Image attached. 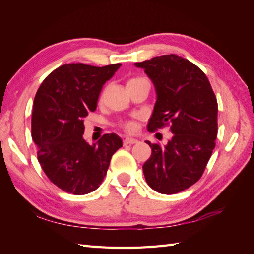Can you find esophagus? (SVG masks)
Here are the masks:
<instances>
[{"mask_svg":"<svg viewBox=\"0 0 254 254\" xmlns=\"http://www.w3.org/2000/svg\"><path fill=\"white\" fill-rule=\"evenodd\" d=\"M136 143H138L137 139L132 138V137H126L123 141L124 145H132V144H136Z\"/></svg>","mask_w":254,"mask_h":254,"instance_id":"34e87169","label":"esophagus"}]
</instances>
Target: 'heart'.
<instances>
[{"instance_id":"obj_1","label":"heart","mask_w":254,"mask_h":254,"mask_svg":"<svg viewBox=\"0 0 254 254\" xmlns=\"http://www.w3.org/2000/svg\"><path fill=\"white\" fill-rule=\"evenodd\" d=\"M141 78H143V77H134V78H131L130 80H128L127 83L134 82V80H137V79H141ZM121 126H122V127L124 128V131H127V132H128V133H133V132H135V131H136V128H137V124H136V122H135V121H133V120L123 122V123L121 124Z\"/></svg>"}]
</instances>
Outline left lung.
<instances>
[{
  "mask_svg": "<svg viewBox=\"0 0 254 254\" xmlns=\"http://www.w3.org/2000/svg\"><path fill=\"white\" fill-rule=\"evenodd\" d=\"M135 65L145 69L157 94L147 130L169 127L174 133L164 146L146 142L152 156L143 165L145 179L155 191L176 194L199 180L212 156L217 137L216 96L202 69L182 57L165 55Z\"/></svg>",
  "mask_w": 254,
  "mask_h": 254,
  "instance_id": "obj_1",
  "label": "left lung"
}]
</instances>
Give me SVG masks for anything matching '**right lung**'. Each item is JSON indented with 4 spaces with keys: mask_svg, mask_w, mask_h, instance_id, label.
Listing matches in <instances>:
<instances>
[{
    "mask_svg": "<svg viewBox=\"0 0 254 254\" xmlns=\"http://www.w3.org/2000/svg\"><path fill=\"white\" fill-rule=\"evenodd\" d=\"M120 66L64 64L37 90L31 136L38 161L53 185L67 193L83 195L99 188L112 155L122 147L115 133L105 134L94 145L83 138L84 118L96 110L102 86Z\"/></svg>",
    "mask_w": 254,
    "mask_h": 254,
    "instance_id": "right-lung-1",
    "label": "right lung"
}]
</instances>
